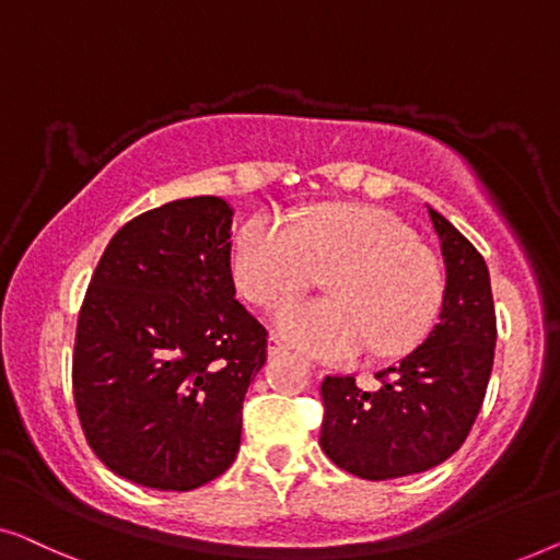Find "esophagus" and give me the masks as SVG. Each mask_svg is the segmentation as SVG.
<instances>
[{"mask_svg": "<svg viewBox=\"0 0 560 560\" xmlns=\"http://www.w3.org/2000/svg\"><path fill=\"white\" fill-rule=\"evenodd\" d=\"M281 352H287V345H283L279 335H271L269 337V355L277 358V355H281Z\"/></svg>", "mask_w": 560, "mask_h": 560, "instance_id": "1", "label": "esophagus"}]
</instances>
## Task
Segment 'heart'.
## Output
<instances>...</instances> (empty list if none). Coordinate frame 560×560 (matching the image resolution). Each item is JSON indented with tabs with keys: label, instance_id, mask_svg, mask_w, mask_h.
<instances>
[{
	"label": "heart",
	"instance_id": "b5f03b06",
	"mask_svg": "<svg viewBox=\"0 0 560 560\" xmlns=\"http://www.w3.org/2000/svg\"><path fill=\"white\" fill-rule=\"evenodd\" d=\"M327 271V299L277 314L279 332L310 355L352 360L368 348L377 358L406 355L427 340L444 306L439 258L385 210L325 205L299 223L266 210L241 228L233 279L248 302L277 306Z\"/></svg>",
	"mask_w": 560,
	"mask_h": 560
}]
</instances>
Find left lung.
Here are the masks:
<instances>
[{
  "label": "left lung",
  "mask_w": 560,
  "mask_h": 560,
  "mask_svg": "<svg viewBox=\"0 0 560 560\" xmlns=\"http://www.w3.org/2000/svg\"><path fill=\"white\" fill-rule=\"evenodd\" d=\"M446 266L439 325L398 365L375 373L373 390L355 375H327L319 444L337 467L370 482L419 475L448 459L469 436L490 383L498 319L485 258L429 208Z\"/></svg>",
  "instance_id": "1"
}]
</instances>
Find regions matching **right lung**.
<instances>
[{
	"label": "right lung",
	"instance_id": "add662e5",
	"mask_svg": "<svg viewBox=\"0 0 560 560\" xmlns=\"http://www.w3.org/2000/svg\"><path fill=\"white\" fill-rule=\"evenodd\" d=\"M231 205L212 195L119 228L93 271L73 350L85 441L114 475L164 492L231 467L269 332L235 299Z\"/></svg>",
	"mask_w": 560,
	"mask_h": 560
}]
</instances>
